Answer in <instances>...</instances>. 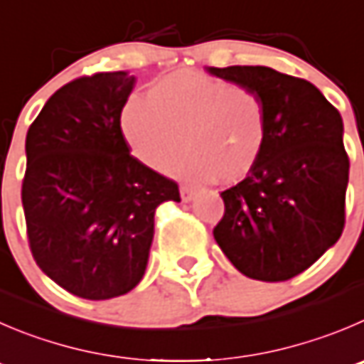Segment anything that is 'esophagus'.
Listing matches in <instances>:
<instances>
[{
  "mask_svg": "<svg viewBox=\"0 0 364 364\" xmlns=\"http://www.w3.org/2000/svg\"><path fill=\"white\" fill-rule=\"evenodd\" d=\"M180 196H182V202H191L195 198V191L189 186H180Z\"/></svg>",
  "mask_w": 364,
  "mask_h": 364,
  "instance_id": "esophagus-1",
  "label": "esophagus"
}]
</instances>
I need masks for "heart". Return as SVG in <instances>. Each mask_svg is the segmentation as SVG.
I'll return each mask as SVG.
<instances>
[{
    "label": "heart",
    "instance_id": "heart-1",
    "mask_svg": "<svg viewBox=\"0 0 364 364\" xmlns=\"http://www.w3.org/2000/svg\"><path fill=\"white\" fill-rule=\"evenodd\" d=\"M132 154L151 168H164L193 184L220 176L247 178L268 143V110L255 89L218 76L180 71L155 82L148 96L128 100L121 117Z\"/></svg>",
    "mask_w": 364,
    "mask_h": 364
}]
</instances>
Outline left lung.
Masks as SVG:
<instances>
[{"label": "left lung", "instance_id": "left-lung-1", "mask_svg": "<svg viewBox=\"0 0 364 364\" xmlns=\"http://www.w3.org/2000/svg\"><path fill=\"white\" fill-rule=\"evenodd\" d=\"M255 89L268 143L254 171L221 193L216 243L243 275L282 282L309 268L345 227L348 155L340 112L311 82L264 65L207 68Z\"/></svg>", "mask_w": 364, "mask_h": 364}]
</instances>
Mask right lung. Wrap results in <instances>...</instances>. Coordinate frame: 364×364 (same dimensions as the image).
Returning <instances> with one entry per match:
<instances>
[{"label": "right lung", "instance_id": "add662e5", "mask_svg": "<svg viewBox=\"0 0 364 364\" xmlns=\"http://www.w3.org/2000/svg\"><path fill=\"white\" fill-rule=\"evenodd\" d=\"M136 85L124 71L80 76L46 102L26 134L21 189L37 266L87 300L128 293L143 279L155 209L178 186L130 155L121 110Z\"/></svg>", "mask_w": 364, "mask_h": 364}]
</instances>
